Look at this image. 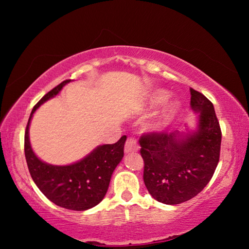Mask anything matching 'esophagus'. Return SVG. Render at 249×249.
Wrapping results in <instances>:
<instances>
[{
    "mask_svg": "<svg viewBox=\"0 0 249 249\" xmlns=\"http://www.w3.org/2000/svg\"><path fill=\"white\" fill-rule=\"evenodd\" d=\"M140 149V146H138L136 140L134 137H128V140L125 142V153L129 154V153H136Z\"/></svg>",
    "mask_w": 249,
    "mask_h": 249,
    "instance_id": "obj_1",
    "label": "esophagus"
}]
</instances>
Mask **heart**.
I'll use <instances>...</instances> for the list:
<instances>
[{
	"instance_id": "obj_1",
	"label": "heart",
	"mask_w": 249,
	"mask_h": 249,
	"mask_svg": "<svg viewBox=\"0 0 249 249\" xmlns=\"http://www.w3.org/2000/svg\"><path fill=\"white\" fill-rule=\"evenodd\" d=\"M167 99V92L163 90H157L154 93H151L149 96L148 105L150 108L157 107L158 104L162 103L163 101ZM179 112V103L176 101H171V102L167 103L163 108L160 111L158 116L151 122L150 128L155 130V132H159L166 128L172 121L175 120L176 115Z\"/></svg>"
}]
</instances>
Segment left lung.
Listing matches in <instances>:
<instances>
[{"instance_id":"8db88e82","label":"left lung","mask_w":249,"mask_h":249,"mask_svg":"<svg viewBox=\"0 0 249 249\" xmlns=\"http://www.w3.org/2000/svg\"><path fill=\"white\" fill-rule=\"evenodd\" d=\"M197 127L187 132L150 133L140 140L144 182L161 203L180 204L203 190L220 160L222 133L212 102L190 89Z\"/></svg>"}]
</instances>
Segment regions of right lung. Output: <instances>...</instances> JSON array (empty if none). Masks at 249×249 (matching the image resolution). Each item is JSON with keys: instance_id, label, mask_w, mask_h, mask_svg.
Returning a JSON list of instances; mask_svg holds the SVG:
<instances>
[{"instance_id": "1", "label": "right lung", "mask_w": 249, "mask_h": 249, "mask_svg": "<svg viewBox=\"0 0 249 249\" xmlns=\"http://www.w3.org/2000/svg\"><path fill=\"white\" fill-rule=\"evenodd\" d=\"M70 81L66 80L58 84L34 107L25 130L24 150L29 174L47 199L61 208L86 211L99 204L107 195L113 171L124 157L126 136H122L115 144L98 146L86 157L71 165H50L37 157L29 142V124L33 114L46 101L54 98Z\"/></svg>"}]
</instances>
